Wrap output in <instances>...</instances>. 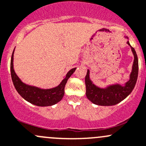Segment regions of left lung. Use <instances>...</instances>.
<instances>
[{"label": "left lung", "instance_id": "left-lung-1", "mask_svg": "<svg viewBox=\"0 0 146 146\" xmlns=\"http://www.w3.org/2000/svg\"><path fill=\"white\" fill-rule=\"evenodd\" d=\"M125 38L128 40V37L125 36ZM127 43L131 47L134 59L129 79L124 85L119 83L112 84L107 85L104 88L96 86L90 79V70L87 69L85 76L86 96L93 104L104 106L116 105L127 98L134 90L139 73V61L134 48L131 47L129 40H127Z\"/></svg>", "mask_w": 146, "mask_h": 146}]
</instances>
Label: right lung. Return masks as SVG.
I'll return each instance as SVG.
<instances>
[{
    "instance_id": "1",
    "label": "right lung",
    "mask_w": 146,
    "mask_h": 146,
    "mask_svg": "<svg viewBox=\"0 0 146 146\" xmlns=\"http://www.w3.org/2000/svg\"><path fill=\"white\" fill-rule=\"evenodd\" d=\"M14 52L15 50L12 52L10 62L11 77L15 89L21 97L38 106H50L59 102L64 95V89L67 80L74 73L76 68L70 69L67 73L66 78L56 87L50 89H41L24 83L18 77L14 70Z\"/></svg>"
}]
</instances>
